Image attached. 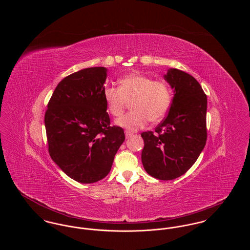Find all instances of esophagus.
Wrapping results in <instances>:
<instances>
[{"mask_svg":"<svg viewBox=\"0 0 250 250\" xmlns=\"http://www.w3.org/2000/svg\"><path fill=\"white\" fill-rule=\"evenodd\" d=\"M125 138H126V139H129V138H131V137L133 136V133L128 130H125Z\"/></svg>","mask_w":250,"mask_h":250,"instance_id":"obj_1","label":"esophagus"}]
</instances>
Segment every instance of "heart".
<instances>
[{"label":"heart","mask_w":250,"mask_h":250,"mask_svg":"<svg viewBox=\"0 0 250 250\" xmlns=\"http://www.w3.org/2000/svg\"><path fill=\"white\" fill-rule=\"evenodd\" d=\"M107 111L120 116L127 101L132 110L116 120L123 128L135 131L144 127L149 120L153 123L163 119L171 104V90L162 81L135 72L119 80V88L106 86L103 90Z\"/></svg>","instance_id":"obj_1"}]
</instances>
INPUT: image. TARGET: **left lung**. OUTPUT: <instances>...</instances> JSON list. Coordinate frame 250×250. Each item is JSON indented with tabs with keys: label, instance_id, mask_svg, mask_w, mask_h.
I'll list each match as a JSON object with an SVG mask.
<instances>
[{
	"label": "left lung",
	"instance_id": "1",
	"mask_svg": "<svg viewBox=\"0 0 250 250\" xmlns=\"http://www.w3.org/2000/svg\"><path fill=\"white\" fill-rule=\"evenodd\" d=\"M164 79L173 89L165 120L144 141L142 161L146 172L158 180H173L196 162L207 139V96L197 80L186 72L169 68Z\"/></svg>",
	"mask_w": 250,
	"mask_h": 250
}]
</instances>
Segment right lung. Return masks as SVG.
<instances>
[{"instance_id":"obj_1","label":"right lung","mask_w":250,"mask_h":250,"mask_svg":"<svg viewBox=\"0 0 250 250\" xmlns=\"http://www.w3.org/2000/svg\"><path fill=\"white\" fill-rule=\"evenodd\" d=\"M106 67H89L60 82L45 114L51 159L70 178L92 184L105 178L125 141L124 129L110 126L103 98Z\"/></svg>"}]
</instances>
